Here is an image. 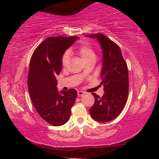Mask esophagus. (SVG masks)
Masks as SVG:
<instances>
[{
  "mask_svg": "<svg viewBox=\"0 0 159 159\" xmlns=\"http://www.w3.org/2000/svg\"><path fill=\"white\" fill-rule=\"evenodd\" d=\"M85 93L83 92V91H81V90H79L78 91V96L79 97H82L83 95H84Z\"/></svg>",
  "mask_w": 159,
  "mask_h": 159,
  "instance_id": "34e87169",
  "label": "esophagus"
}]
</instances>
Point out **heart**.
<instances>
[{"label":"heart","mask_w":159,"mask_h":159,"mask_svg":"<svg viewBox=\"0 0 159 159\" xmlns=\"http://www.w3.org/2000/svg\"><path fill=\"white\" fill-rule=\"evenodd\" d=\"M78 53L81 57L83 61L88 60L90 58L95 57V53L92 46L88 43H84L83 45H80L79 49H78ZM70 55L68 52H65L61 58V64L64 66H66L68 65L69 61Z\"/></svg>","instance_id":"obj_1"}]
</instances>
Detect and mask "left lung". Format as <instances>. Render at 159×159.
I'll return each mask as SVG.
<instances>
[{
  "instance_id": "left-lung-1",
  "label": "left lung",
  "mask_w": 159,
  "mask_h": 159,
  "mask_svg": "<svg viewBox=\"0 0 159 159\" xmlns=\"http://www.w3.org/2000/svg\"><path fill=\"white\" fill-rule=\"evenodd\" d=\"M95 38L102 48L103 62L101 71V85L104 94L100 97L93 93L95 104L89 109L93 119L109 122L118 116L127 102L129 80L127 64L118 45L102 34L85 35Z\"/></svg>"
}]
</instances>
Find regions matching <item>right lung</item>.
Segmentation results:
<instances>
[{"label":"right lung","instance_id":"obj_1","mask_svg":"<svg viewBox=\"0 0 159 159\" xmlns=\"http://www.w3.org/2000/svg\"><path fill=\"white\" fill-rule=\"evenodd\" d=\"M78 36L49 37L34 51L28 74V89L34 108L43 119L53 126L68 121L77 97L75 89L57 90L55 76L62 68L61 58Z\"/></svg>","mask_w":159,"mask_h":159}]
</instances>
